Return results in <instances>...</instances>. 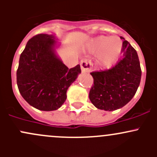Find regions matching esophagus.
Instances as JSON below:
<instances>
[{
	"instance_id": "34e87169",
	"label": "esophagus",
	"mask_w": 157,
	"mask_h": 157,
	"mask_svg": "<svg viewBox=\"0 0 157 157\" xmlns=\"http://www.w3.org/2000/svg\"><path fill=\"white\" fill-rule=\"evenodd\" d=\"M80 67H81L82 72L89 73L91 69V63L88 60L83 59L80 61Z\"/></svg>"
}]
</instances>
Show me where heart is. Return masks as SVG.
Returning a JSON list of instances; mask_svg holds the SVG:
<instances>
[{"mask_svg":"<svg viewBox=\"0 0 157 157\" xmlns=\"http://www.w3.org/2000/svg\"><path fill=\"white\" fill-rule=\"evenodd\" d=\"M122 41L118 37L99 36L90 43V48L93 53L99 55V64L109 67L120 56L122 51Z\"/></svg>","mask_w":157,"mask_h":157,"instance_id":"b5f03b06","label":"heart"}]
</instances>
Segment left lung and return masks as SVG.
<instances>
[{
    "instance_id": "left-lung-1",
    "label": "left lung",
    "mask_w": 157,
    "mask_h": 157,
    "mask_svg": "<svg viewBox=\"0 0 157 157\" xmlns=\"http://www.w3.org/2000/svg\"><path fill=\"white\" fill-rule=\"evenodd\" d=\"M122 52V59L113 67L90 73L94 84L89 97L101 110L112 112L122 108L134 97L140 85L141 69L137 52L126 40Z\"/></svg>"
}]
</instances>
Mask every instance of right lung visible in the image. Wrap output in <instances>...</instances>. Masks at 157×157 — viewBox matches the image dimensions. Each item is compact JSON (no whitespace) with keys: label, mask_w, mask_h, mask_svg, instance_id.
Here are the masks:
<instances>
[{"label":"right lung","mask_w":157,"mask_h":157,"mask_svg":"<svg viewBox=\"0 0 157 157\" xmlns=\"http://www.w3.org/2000/svg\"><path fill=\"white\" fill-rule=\"evenodd\" d=\"M57 41L53 35L33 36L19 61V91L30 105L41 111L59 109L67 99V89L81 73L80 64L69 69L57 55Z\"/></svg>","instance_id":"1"}]
</instances>
